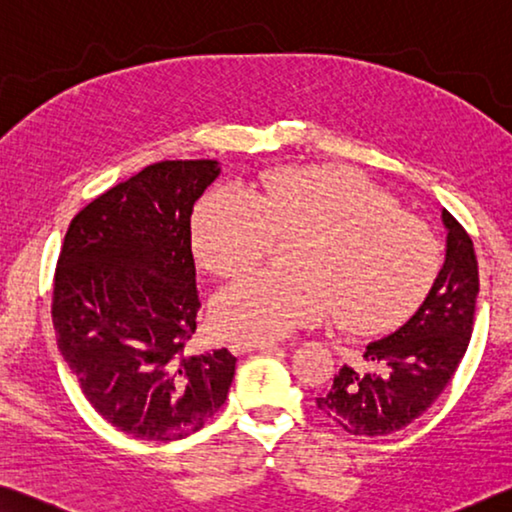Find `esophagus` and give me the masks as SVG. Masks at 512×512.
Wrapping results in <instances>:
<instances>
[{"label":"esophagus","mask_w":512,"mask_h":512,"mask_svg":"<svg viewBox=\"0 0 512 512\" xmlns=\"http://www.w3.org/2000/svg\"><path fill=\"white\" fill-rule=\"evenodd\" d=\"M230 348L232 353L243 355L250 351H271V348H275V342H269V339H234Z\"/></svg>","instance_id":"1"}]
</instances>
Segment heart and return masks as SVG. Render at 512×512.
Here are the masks:
<instances>
[{"label": "heart", "instance_id": "obj_1", "mask_svg": "<svg viewBox=\"0 0 512 512\" xmlns=\"http://www.w3.org/2000/svg\"><path fill=\"white\" fill-rule=\"evenodd\" d=\"M278 237H303L291 257L298 273L230 282L214 300L225 335L287 337L335 316L346 330H376L410 312L437 269L428 225L348 168H282L253 191L221 184L193 214V246L216 275L262 262Z\"/></svg>", "mask_w": 512, "mask_h": 512}]
</instances>
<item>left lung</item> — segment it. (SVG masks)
<instances>
[{
  "label": "left lung",
  "instance_id": "left-lung-1",
  "mask_svg": "<svg viewBox=\"0 0 512 512\" xmlns=\"http://www.w3.org/2000/svg\"><path fill=\"white\" fill-rule=\"evenodd\" d=\"M446 257L431 291L403 326L364 351L373 371L344 364L316 408L346 433L380 437L401 431L431 408L456 373L474 330L478 262L472 237L442 212Z\"/></svg>",
  "mask_w": 512,
  "mask_h": 512
}]
</instances>
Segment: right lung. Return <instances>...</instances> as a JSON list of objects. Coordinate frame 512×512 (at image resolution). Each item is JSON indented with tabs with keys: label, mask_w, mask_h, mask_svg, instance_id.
Instances as JSON below:
<instances>
[{
	"label": "right lung",
	"mask_w": 512,
	"mask_h": 512,
	"mask_svg": "<svg viewBox=\"0 0 512 512\" xmlns=\"http://www.w3.org/2000/svg\"><path fill=\"white\" fill-rule=\"evenodd\" d=\"M221 168L159 161L72 218L54 273L52 323L88 403L139 440L200 431L227 399L237 358L186 353L200 310L191 214Z\"/></svg>",
	"instance_id": "obj_1"
}]
</instances>
